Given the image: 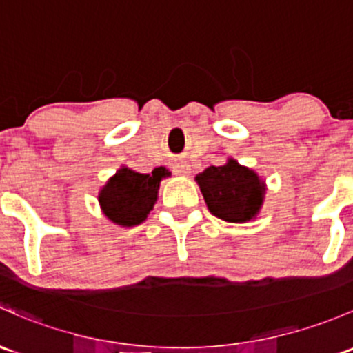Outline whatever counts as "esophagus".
I'll return each instance as SVG.
<instances>
[{"label": "esophagus", "mask_w": 353, "mask_h": 353, "mask_svg": "<svg viewBox=\"0 0 353 353\" xmlns=\"http://www.w3.org/2000/svg\"><path fill=\"white\" fill-rule=\"evenodd\" d=\"M172 170L174 174H177V176H188V174L191 172L188 162H176V164L172 165Z\"/></svg>", "instance_id": "34e87169"}]
</instances>
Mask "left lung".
Returning <instances> with one entry per match:
<instances>
[{"mask_svg": "<svg viewBox=\"0 0 353 353\" xmlns=\"http://www.w3.org/2000/svg\"><path fill=\"white\" fill-rule=\"evenodd\" d=\"M196 183L210 213L228 223L254 220L264 203V181L235 159H228L223 165H210L196 176Z\"/></svg>", "mask_w": 353, "mask_h": 353, "instance_id": "8db88e82", "label": "left lung"}]
</instances>
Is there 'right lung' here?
Listing matches in <instances>:
<instances>
[{
	"label": "right lung",
	"mask_w": 353,
	"mask_h": 353,
	"mask_svg": "<svg viewBox=\"0 0 353 353\" xmlns=\"http://www.w3.org/2000/svg\"><path fill=\"white\" fill-rule=\"evenodd\" d=\"M169 176L165 167H155L152 174L121 167L99 191L98 201L103 213L120 226L140 225L154 210L161 181Z\"/></svg>",
	"instance_id": "obj_1"
}]
</instances>
